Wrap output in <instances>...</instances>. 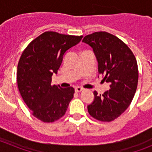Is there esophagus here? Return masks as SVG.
<instances>
[{
  "instance_id": "esophagus-1",
  "label": "esophagus",
  "mask_w": 152,
  "mask_h": 152,
  "mask_svg": "<svg viewBox=\"0 0 152 152\" xmlns=\"http://www.w3.org/2000/svg\"><path fill=\"white\" fill-rule=\"evenodd\" d=\"M83 88H80V87H76V88H75V91H76V92H80V91H83Z\"/></svg>"
}]
</instances>
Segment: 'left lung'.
Segmentation results:
<instances>
[{
  "instance_id": "obj_1",
  "label": "left lung",
  "mask_w": 152,
  "mask_h": 152,
  "mask_svg": "<svg viewBox=\"0 0 152 152\" xmlns=\"http://www.w3.org/2000/svg\"><path fill=\"white\" fill-rule=\"evenodd\" d=\"M82 42L93 49L98 72L110 88L102 95L94 92V99L88 106V112L97 120L113 121L125 112L134 97L139 80L136 59L122 40L107 32L88 35Z\"/></svg>"
}]
</instances>
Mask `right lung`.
Instances as JSON below:
<instances>
[{"instance_id": "obj_1", "label": "right lung", "mask_w": 152, "mask_h": 152, "mask_svg": "<svg viewBox=\"0 0 152 152\" xmlns=\"http://www.w3.org/2000/svg\"><path fill=\"white\" fill-rule=\"evenodd\" d=\"M82 37L45 32L22 53L17 73L19 91L33 116L44 123L62 117L73 98L75 89L52 86V76L57 74L65 52Z\"/></svg>"}]
</instances>
